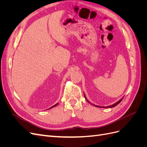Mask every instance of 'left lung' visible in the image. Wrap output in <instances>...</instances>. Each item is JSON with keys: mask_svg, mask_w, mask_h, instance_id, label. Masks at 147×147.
Wrapping results in <instances>:
<instances>
[{"mask_svg": "<svg viewBox=\"0 0 147 147\" xmlns=\"http://www.w3.org/2000/svg\"><path fill=\"white\" fill-rule=\"evenodd\" d=\"M84 98H85V99L86 100V101L88 102V103H90V104H92V105H93L94 106H95V107H100V108H112V107H115V106H117L118 104H119L120 102H121V100H123V97H122V98L120 99V100H119L117 102H116V103H115L114 104H113V105H109V106H107V107H102V106H99V105H94V104H92L91 102H90V101H89L88 99H87V98H86V96H85V94H84Z\"/></svg>", "mask_w": 147, "mask_h": 147, "instance_id": "left-lung-1", "label": "left lung"}]
</instances>
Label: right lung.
<instances>
[{"label": "right lung", "instance_id": "obj_1", "mask_svg": "<svg viewBox=\"0 0 147 147\" xmlns=\"http://www.w3.org/2000/svg\"><path fill=\"white\" fill-rule=\"evenodd\" d=\"M57 104H58V103H57V104H55V105H53V106H52V107H50V108H49L48 109H51V108H53V107H55V106H56V105H57Z\"/></svg>", "mask_w": 147, "mask_h": 147}]
</instances>
